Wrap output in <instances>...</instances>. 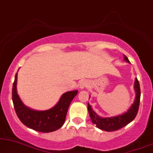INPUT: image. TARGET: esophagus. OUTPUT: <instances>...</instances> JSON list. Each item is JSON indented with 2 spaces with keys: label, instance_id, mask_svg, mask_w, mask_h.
Masks as SVG:
<instances>
[{
  "label": "esophagus",
  "instance_id": "1",
  "mask_svg": "<svg viewBox=\"0 0 153 153\" xmlns=\"http://www.w3.org/2000/svg\"><path fill=\"white\" fill-rule=\"evenodd\" d=\"M88 84V83L86 81H81L80 83H79V88H80L81 89H83L84 88L87 87Z\"/></svg>",
  "mask_w": 153,
  "mask_h": 153
}]
</instances>
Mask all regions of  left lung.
Wrapping results in <instances>:
<instances>
[{
  "mask_svg": "<svg viewBox=\"0 0 153 153\" xmlns=\"http://www.w3.org/2000/svg\"><path fill=\"white\" fill-rule=\"evenodd\" d=\"M125 60L129 62V60L126 56H125ZM134 89L136 91L135 100L132 106L126 113L120 116L111 117V118H101L92 108L89 103H88V110L90 117L93 124L98 128L106 131H114L120 129L127 124L131 123L135 117L137 116L139 108L140 97H141V89H140L139 82L137 79H135Z\"/></svg>",
  "mask_w": 153,
  "mask_h": 153,
  "instance_id": "obj_1",
  "label": "left lung"
}]
</instances>
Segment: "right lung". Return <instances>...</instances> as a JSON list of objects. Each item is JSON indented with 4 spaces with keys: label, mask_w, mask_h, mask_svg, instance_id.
Here are the masks:
<instances>
[{
    "label": "right lung",
    "mask_w": 153,
    "mask_h": 153,
    "mask_svg": "<svg viewBox=\"0 0 153 153\" xmlns=\"http://www.w3.org/2000/svg\"><path fill=\"white\" fill-rule=\"evenodd\" d=\"M17 73L12 87V101L16 114L23 124L40 132H51L60 128L64 124L69 106L78 91L67 92L61 96L59 102L51 109L35 111L23 104L16 91Z\"/></svg>",
    "instance_id": "1"
}]
</instances>
